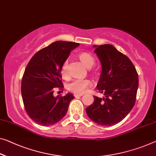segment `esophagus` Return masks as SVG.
<instances>
[{"label":"esophagus","instance_id":"34e87169","mask_svg":"<svg viewBox=\"0 0 156 156\" xmlns=\"http://www.w3.org/2000/svg\"><path fill=\"white\" fill-rule=\"evenodd\" d=\"M82 94H75L74 95V96H75V98H80L81 96H82Z\"/></svg>","mask_w":156,"mask_h":156}]
</instances>
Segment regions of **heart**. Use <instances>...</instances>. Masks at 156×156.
<instances>
[{
  "mask_svg": "<svg viewBox=\"0 0 156 156\" xmlns=\"http://www.w3.org/2000/svg\"><path fill=\"white\" fill-rule=\"evenodd\" d=\"M78 58L83 66H85L87 68H90L94 66L95 63V59L94 56L88 52H81L78 54ZM68 61H66L62 64L60 73H61V77L66 80L68 77ZM92 85L91 81L89 80H75L69 83L68 86V90L70 92L75 93V94H83L84 93L88 88Z\"/></svg>",
  "mask_w": 156,
  "mask_h": 156,
  "instance_id": "1",
  "label": "heart"
}]
</instances>
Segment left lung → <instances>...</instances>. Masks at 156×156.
I'll use <instances>...</instances> for the list:
<instances>
[{
  "label": "left lung",
  "instance_id": "1",
  "mask_svg": "<svg viewBox=\"0 0 156 156\" xmlns=\"http://www.w3.org/2000/svg\"><path fill=\"white\" fill-rule=\"evenodd\" d=\"M93 46L102 64L97 88L105 98L94 96V102L86 108V112L95 123L104 126H114L125 118L135 105L138 74L130 58L114 46Z\"/></svg>",
  "mask_w": 156,
  "mask_h": 156
}]
</instances>
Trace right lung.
<instances>
[{"label":"right lung","instance_id":"1","mask_svg":"<svg viewBox=\"0 0 156 156\" xmlns=\"http://www.w3.org/2000/svg\"><path fill=\"white\" fill-rule=\"evenodd\" d=\"M80 44L56 41L38 51L26 66L21 80V95L28 116L43 126L54 125L68 112L71 93L54 97L55 88H63L60 73L62 64Z\"/></svg>","mask_w":156,"mask_h":156}]
</instances>
